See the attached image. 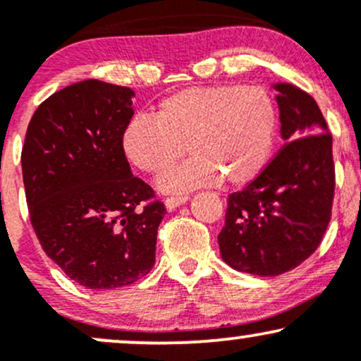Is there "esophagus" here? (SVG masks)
<instances>
[{
	"label": "esophagus",
	"mask_w": 361,
	"mask_h": 361,
	"mask_svg": "<svg viewBox=\"0 0 361 361\" xmlns=\"http://www.w3.org/2000/svg\"><path fill=\"white\" fill-rule=\"evenodd\" d=\"M186 200H188V197H186V195H171V197H166L164 205H166V209L171 212V210H175L176 207L183 205Z\"/></svg>",
	"instance_id": "1"
}]
</instances>
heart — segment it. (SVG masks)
Masks as SVG:
<instances>
[{
    "instance_id": "b5f03b06",
    "label": "heart",
    "mask_w": 361,
    "mask_h": 361,
    "mask_svg": "<svg viewBox=\"0 0 361 361\" xmlns=\"http://www.w3.org/2000/svg\"><path fill=\"white\" fill-rule=\"evenodd\" d=\"M276 130L271 98L256 86H193L164 98L156 118L135 117L122 151L140 171L159 175L186 151L193 157L161 178L168 192L251 183L270 159Z\"/></svg>"
}]
</instances>
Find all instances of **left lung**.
Here are the masks:
<instances>
[{"mask_svg":"<svg viewBox=\"0 0 361 361\" xmlns=\"http://www.w3.org/2000/svg\"><path fill=\"white\" fill-rule=\"evenodd\" d=\"M279 90L285 144L251 183L227 198L219 234L222 259L234 270L276 276L317 250L333 210V135L316 100L292 85Z\"/></svg>","mask_w":361,"mask_h":361,"instance_id":"obj_1","label":"left lung"}]
</instances>
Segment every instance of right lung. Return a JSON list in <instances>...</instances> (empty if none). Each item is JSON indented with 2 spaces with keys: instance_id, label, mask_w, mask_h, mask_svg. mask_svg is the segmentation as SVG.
Instances as JSON below:
<instances>
[{
  "instance_id": "add662e5",
  "label": "right lung",
  "mask_w": 361,
  "mask_h": 361,
  "mask_svg": "<svg viewBox=\"0 0 361 361\" xmlns=\"http://www.w3.org/2000/svg\"><path fill=\"white\" fill-rule=\"evenodd\" d=\"M134 97L127 86L74 82L40 103L25 135L32 227L45 255L86 288L126 287L154 267L166 207L122 151Z\"/></svg>"
}]
</instances>
